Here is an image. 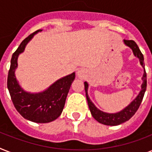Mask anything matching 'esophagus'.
Instances as JSON below:
<instances>
[{
  "mask_svg": "<svg viewBox=\"0 0 152 152\" xmlns=\"http://www.w3.org/2000/svg\"><path fill=\"white\" fill-rule=\"evenodd\" d=\"M85 76V71L83 70V69H79L78 71H77V76L78 77H80V78H83Z\"/></svg>",
  "mask_w": 152,
  "mask_h": 152,
  "instance_id": "esophagus-1",
  "label": "esophagus"
}]
</instances>
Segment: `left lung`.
<instances>
[{
  "instance_id": "obj_1",
  "label": "left lung",
  "mask_w": 152,
  "mask_h": 152,
  "mask_svg": "<svg viewBox=\"0 0 152 152\" xmlns=\"http://www.w3.org/2000/svg\"><path fill=\"white\" fill-rule=\"evenodd\" d=\"M124 44L125 46L129 47L132 50V53L136 57H137L140 61V64L144 69V74L142 76V80L143 83L141 84V90L137 95V96L132 100L126 107L121 110L119 112L117 113H106L104 111L100 110L98 109L95 105L92 102V101L90 99L88 96V83L84 82V88H85L86 98L88 100V106L90 109L91 113L95 120L98 122L101 123L102 125H110V126H114V125H118L122 124V123L127 121L134 115L136 112L139 108L140 105L141 103L143 98H144V93L146 91L147 88V74L145 71V65H144V55L142 54L141 51L140 50L139 47L137 45V43L132 40H124Z\"/></svg>"
}]
</instances>
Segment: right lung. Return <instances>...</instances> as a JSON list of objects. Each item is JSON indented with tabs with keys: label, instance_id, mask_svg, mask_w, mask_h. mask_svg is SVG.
<instances>
[{
	"label": "right lung",
	"instance_id": "obj_1",
	"mask_svg": "<svg viewBox=\"0 0 152 152\" xmlns=\"http://www.w3.org/2000/svg\"><path fill=\"white\" fill-rule=\"evenodd\" d=\"M42 31L41 29L38 30L30 34L20 43L12 54L7 85L13 104L22 117L35 123H48L56 120L61 114L76 73L72 72L57 80L46 90L40 92L26 91L20 86L15 74V69L18 67L19 55L23 53L26 46L33 37Z\"/></svg>",
	"mask_w": 152,
	"mask_h": 152
}]
</instances>
